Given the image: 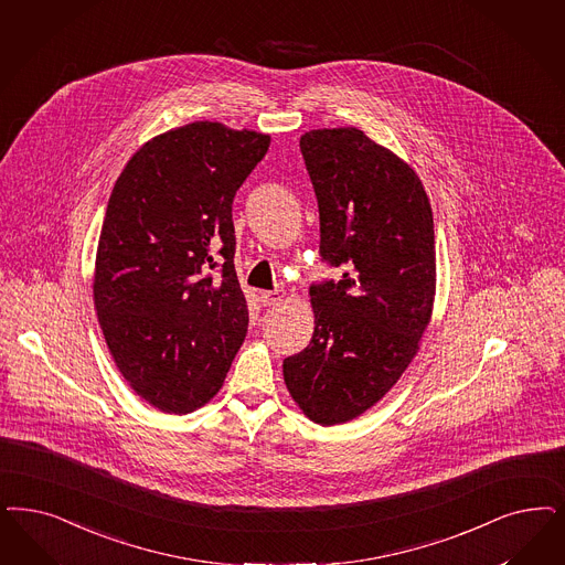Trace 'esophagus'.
Returning a JSON list of instances; mask_svg holds the SVG:
<instances>
[{
  "mask_svg": "<svg viewBox=\"0 0 565 565\" xmlns=\"http://www.w3.org/2000/svg\"><path fill=\"white\" fill-rule=\"evenodd\" d=\"M279 298H281V290H265V292L258 294V300L263 307H271Z\"/></svg>",
  "mask_w": 565,
  "mask_h": 565,
  "instance_id": "obj_1",
  "label": "esophagus"
}]
</instances>
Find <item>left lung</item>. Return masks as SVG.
Segmentation results:
<instances>
[{
	"mask_svg": "<svg viewBox=\"0 0 565 565\" xmlns=\"http://www.w3.org/2000/svg\"><path fill=\"white\" fill-rule=\"evenodd\" d=\"M300 152L319 256L344 273L311 284L315 331L284 359V380L312 422L335 426L373 407L417 352L436 286L434 221L419 177L363 131L315 129Z\"/></svg>",
	"mask_w": 565,
	"mask_h": 565,
	"instance_id": "1",
	"label": "left lung"
}]
</instances>
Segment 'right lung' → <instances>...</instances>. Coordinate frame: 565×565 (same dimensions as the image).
<instances>
[{"label":"right lung","mask_w":565,"mask_h":565,"mask_svg":"<svg viewBox=\"0 0 565 565\" xmlns=\"http://www.w3.org/2000/svg\"><path fill=\"white\" fill-rule=\"evenodd\" d=\"M269 141L200 120L143 143L115 183L94 300L118 371L156 409L209 403L246 338L232 204Z\"/></svg>","instance_id":"obj_1"}]
</instances>
